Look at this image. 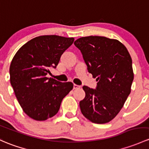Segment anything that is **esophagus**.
<instances>
[{
	"label": "esophagus",
	"mask_w": 149,
	"mask_h": 149,
	"mask_svg": "<svg viewBox=\"0 0 149 149\" xmlns=\"http://www.w3.org/2000/svg\"><path fill=\"white\" fill-rule=\"evenodd\" d=\"M80 88H81V86L76 85V84H74V85H73V89H78Z\"/></svg>",
	"instance_id": "obj_1"
}]
</instances>
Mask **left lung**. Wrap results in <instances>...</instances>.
Here are the masks:
<instances>
[{
    "label": "left lung",
    "instance_id": "1",
    "mask_svg": "<svg viewBox=\"0 0 149 149\" xmlns=\"http://www.w3.org/2000/svg\"><path fill=\"white\" fill-rule=\"evenodd\" d=\"M74 45L81 51L88 71L98 81L95 89L83 86L86 96L79 103L81 111L93 123H108L119 113L131 93V56L118 40L103 36L80 38Z\"/></svg>",
    "mask_w": 149,
    "mask_h": 149
}]
</instances>
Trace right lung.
I'll return each mask as SVG.
<instances>
[{"label": "right lung", "mask_w": 149, "mask_h": 149, "mask_svg": "<svg viewBox=\"0 0 149 149\" xmlns=\"http://www.w3.org/2000/svg\"><path fill=\"white\" fill-rule=\"evenodd\" d=\"M73 38L40 36L17 51L10 65V81L23 111L30 118L45 120L58 112L63 98L73 89L71 82L62 83L46 75L56 68Z\"/></svg>", "instance_id": "right-lung-1"}]
</instances>
